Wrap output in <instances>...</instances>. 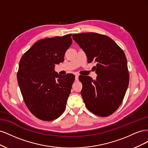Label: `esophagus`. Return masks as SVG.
I'll use <instances>...</instances> for the list:
<instances>
[{"label": "esophagus", "instance_id": "esophagus-1", "mask_svg": "<svg viewBox=\"0 0 148 148\" xmlns=\"http://www.w3.org/2000/svg\"><path fill=\"white\" fill-rule=\"evenodd\" d=\"M78 77H79V75L78 74L75 75V80H76V81H78Z\"/></svg>", "mask_w": 148, "mask_h": 148}]
</instances>
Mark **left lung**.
<instances>
[{
    "label": "left lung",
    "mask_w": 148,
    "mask_h": 148,
    "mask_svg": "<svg viewBox=\"0 0 148 148\" xmlns=\"http://www.w3.org/2000/svg\"><path fill=\"white\" fill-rule=\"evenodd\" d=\"M72 37L86 53L88 63H96V80L86 76L79 77L85 106L98 116L110 115L122 104L128 86L130 75L125 53L104 34L83 33Z\"/></svg>",
    "instance_id": "left-lung-1"
}]
</instances>
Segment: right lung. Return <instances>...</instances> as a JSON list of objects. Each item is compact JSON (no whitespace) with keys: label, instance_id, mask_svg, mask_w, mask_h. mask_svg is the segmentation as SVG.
I'll return each instance as SVG.
<instances>
[{"label":"right lung","instance_id":"obj_1","mask_svg":"<svg viewBox=\"0 0 148 148\" xmlns=\"http://www.w3.org/2000/svg\"><path fill=\"white\" fill-rule=\"evenodd\" d=\"M71 36L39 40L20 59L17 79L21 95L28 109L40 120H55L65 109L75 75H60L54 67L64 62L72 43Z\"/></svg>","mask_w":148,"mask_h":148}]
</instances>
